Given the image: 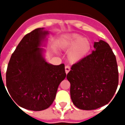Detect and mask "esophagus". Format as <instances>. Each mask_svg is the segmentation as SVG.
<instances>
[{"instance_id": "esophagus-1", "label": "esophagus", "mask_w": 125, "mask_h": 125, "mask_svg": "<svg viewBox=\"0 0 125 125\" xmlns=\"http://www.w3.org/2000/svg\"><path fill=\"white\" fill-rule=\"evenodd\" d=\"M65 69L66 74H68L69 71H70V70H71V67H70V66L66 65L65 67Z\"/></svg>"}]
</instances>
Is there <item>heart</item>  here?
Returning a JSON list of instances; mask_svg holds the SVG:
<instances>
[{
  "label": "heart",
  "mask_w": 125,
  "mask_h": 125,
  "mask_svg": "<svg viewBox=\"0 0 125 125\" xmlns=\"http://www.w3.org/2000/svg\"><path fill=\"white\" fill-rule=\"evenodd\" d=\"M61 47L69 49L74 46L69 53V58L72 62H75L82 59L90 49V43L86 38L77 33L68 35L61 42Z\"/></svg>",
  "instance_id": "1"
}]
</instances>
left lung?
<instances>
[{"instance_id": "1", "label": "left lung", "mask_w": 125, "mask_h": 125, "mask_svg": "<svg viewBox=\"0 0 125 125\" xmlns=\"http://www.w3.org/2000/svg\"><path fill=\"white\" fill-rule=\"evenodd\" d=\"M94 48L74 63L67 75L72 101L80 109H96L107 104L118 88V65L113 50L102 40L95 42Z\"/></svg>"}]
</instances>
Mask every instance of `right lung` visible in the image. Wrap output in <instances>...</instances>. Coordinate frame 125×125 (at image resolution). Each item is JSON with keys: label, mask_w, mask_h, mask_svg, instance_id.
<instances>
[{"label": "right lung", "mask_w": 125, "mask_h": 125, "mask_svg": "<svg viewBox=\"0 0 125 125\" xmlns=\"http://www.w3.org/2000/svg\"><path fill=\"white\" fill-rule=\"evenodd\" d=\"M48 34V31L39 28L25 35L7 65L6 86L9 95L26 109L39 111L49 107L66 77L63 63L53 65L43 58V48L40 47Z\"/></svg>", "instance_id": "right-lung-1"}]
</instances>
